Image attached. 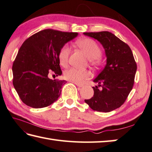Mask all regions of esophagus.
I'll use <instances>...</instances> for the list:
<instances>
[{
    "mask_svg": "<svg viewBox=\"0 0 152 152\" xmlns=\"http://www.w3.org/2000/svg\"><path fill=\"white\" fill-rule=\"evenodd\" d=\"M75 84L77 86L79 87V88H82V87H83V86H84V85H83V84H76V83H75Z\"/></svg>",
    "mask_w": 152,
    "mask_h": 152,
    "instance_id": "esophagus-1",
    "label": "esophagus"
}]
</instances>
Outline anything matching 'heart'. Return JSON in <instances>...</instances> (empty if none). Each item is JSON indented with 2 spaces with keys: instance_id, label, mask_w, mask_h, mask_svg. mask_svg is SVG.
Listing matches in <instances>:
<instances>
[{
  "instance_id": "1",
  "label": "heart",
  "mask_w": 152,
  "mask_h": 152,
  "mask_svg": "<svg viewBox=\"0 0 152 152\" xmlns=\"http://www.w3.org/2000/svg\"><path fill=\"white\" fill-rule=\"evenodd\" d=\"M77 45L85 52L92 62H96L102 56V50L100 46L94 40L90 38H84L77 42ZM70 52V47L68 45H64L60 49L58 52V61L60 64L65 66L67 64L68 57ZM65 79L76 84H82L89 79L91 73L87 70H78L74 68H69L64 72Z\"/></svg>"
}]
</instances>
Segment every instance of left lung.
<instances>
[{
	"mask_svg": "<svg viewBox=\"0 0 152 152\" xmlns=\"http://www.w3.org/2000/svg\"><path fill=\"white\" fill-rule=\"evenodd\" d=\"M84 34L97 40L106 56V66L93 80L98 84L92 87L93 97L84 101L95 111L111 112L122 106L132 90L136 63L129 46L112 33L102 31Z\"/></svg>",
	"mask_w": 152,
	"mask_h": 152,
	"instance_id": "obj_1",
	"label": "left lung"
}]
</instances>
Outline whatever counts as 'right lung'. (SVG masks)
Listing matches in <instances>:
<instances>
[{"label": "right lung", "instance_id": "right-lung-1", "mask_svg": "<svg viewBox=\"0 0 152 152\" xmlns=\"http://www.w3.org/2000/svg\"><path fill=\"white\" fill-rule=\"evenodd\" d=\"M78 35L46 29L24 41L12 65L13 86L23 103L42 108L58 100L67 82L50 79L48 74L53 72L56 76L61 75L60 49Z\"/></svg>", "mask_w": 152, "mask_h": 152}]
</instances>
